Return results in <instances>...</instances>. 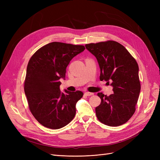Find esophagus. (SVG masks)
I'll list each match as a JSON object with an SVG mask.
<instances>
[{
  "instance_id": "obj_1",
  "label": "esophagus",
  "mask_w": 160,
  "mask_h": 160,
  "mask_svg": "<svg viewBox=\"0 0 160 160\" xmlns=\"http://www.w3.org/2000/svg\"><path fill=\"white\" fill-rule=\"evenodd\" d=\"M85 95L87 96H91V95H93L94 93H91V92H85Z\"/></svg>"
}]
</instances>
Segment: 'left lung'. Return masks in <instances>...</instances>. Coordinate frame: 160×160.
I'll use <instances>...</instances> for the list:
<instances>
[{
  "mask_svg": "<svg viewBox=\"0 0 160 160\" xmlns=\"http://www.w3.org/2000/svg\"><path fill=\"white\" fill-rule=\"evenodd\" d=\"M100 68V80L113 87L109 96L98 95L101 104L95 108L97 118L109 126H119L132 117L141 89L136 61L120 43L108 41L85 45Z\"/></svg>",
  "mask_w": 160,
  "mask_h": 160,
  "instance_id": "obj_1",
  "label": "left lung"
}]
</instances>
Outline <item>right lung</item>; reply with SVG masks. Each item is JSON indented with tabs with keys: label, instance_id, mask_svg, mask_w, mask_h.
Listing matches in <instances>:
<instances>
[{
	"label": "right lung",
	"instance_id": "1",
	"mask_svg": "<svg viewBox=\"0 0 160 160\" xmlns=\"http://www.w3.org/2000/svg\"><path fill=\"white\" fill-rule=\"evenodd\" d=\"M85 48L63 42H50L35 52L27 68L25 93L35 118L43 126L57 129L74 118L76 103L83 92L61 91L60 79H65L67 67Z\"/></svg>",
	"mask_w": 160,
	"mask_h": 160
}]
</instances>
